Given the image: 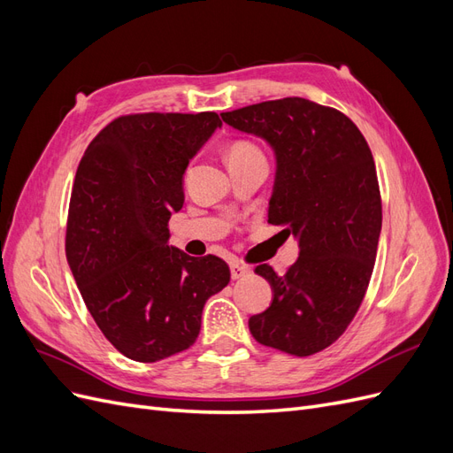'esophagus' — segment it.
<instances>
[{
  "instance_id": "34e87169",
  "label": "esophagus",
  "mask_w": 453,
  "mask_h": 453,
  "mask_svg": "<svg viewBox=\"0 0 453 453\" xmlns=\"http://www.w3.org/2000/svg\"><path fill=\"white\" fill-rule=\"evenodd\" d=\"M250 272H251V266L245 265V263H240V260H234V263L230 265L232 280H240V278H243V276H248Z\"/></svg>"
}]
</instances>
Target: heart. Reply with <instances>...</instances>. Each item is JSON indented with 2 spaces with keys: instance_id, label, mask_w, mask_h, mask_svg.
Instances as JSON below:
<instances>
[{
  "instance_id": "obj_1",
  "label": "heart",
  "mask_w": 453,
  "mask_h": 453,
  "mask_svg": "<svg viewBox=\"0 0 453 453\" xmlns=\"http://www.w3.org/2000/svg\"><path fill=\"white\" fill-rule=\"evenodd\" d=\"M228 162L234 160H250V158H265L263 150H260L255 143L248 140H234L228 145V153H226Z\"/></svg>"
}]
</instances>
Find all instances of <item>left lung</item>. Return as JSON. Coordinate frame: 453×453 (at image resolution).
<instances>
[{"mask_svg": "<svg viewBox=\"0 0 453 453\" xmlns=\"http://www.w3.org/2000/svg\"><path fill=\"white\" fill-rule=\"evenodd\" d=\"M221 117L276 150L268 221L298 238V258L283 276L270 265L255 268L273 298L250 319V331L258 344L308 357L346 333L372 276L381 230L372 150L349 117L306 98L260 102Z\"/></svg>", "mask_w": 453, "mask_h": 453, "instance_id": "1", "label": "left lung"}]
</instances>
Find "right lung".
Returning <instances> with one entry per match:
<instances>
[{
    "mask_svg": "<svg viewBox=\"0 0 453 453\" xmlns=\"http://www.w3.org/2000/svg\"><path fill=\"white\" fill-rule=\"evenodd\" d=\"M217 127L215 111L120 115L79 162L65 257L96 325L132 361L193 346L205 300L230 281L223 258L168 245L187 164Z\"/></svg>",
    "mask_w": 453,
    "mask_h": 453,
    "instance_id": "obj_1",
    "label": "right lung"
}]
</instances>
